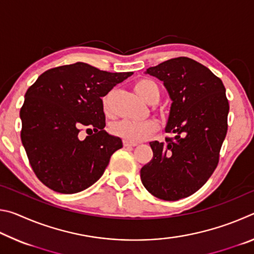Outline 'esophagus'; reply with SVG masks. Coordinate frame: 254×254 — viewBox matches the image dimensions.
I'll return each mask as SVG.
<instances>
[{
	"instance_id": "34e87169",
	"label": "esophagus",
	"mask_w": 254,
	"mask_h": 254,
	"mask_svg": "<svg viewBox=\"0 0 254 254\" xmlns=\"http://www.w3.org/2000/svg\"><path fill=\"white\" fill-rule=\"evenodd\" d=\"M123 145H124V147H127V148H128V147H135L136 143L128 142V141H126V140H124V141H123Z\"/></svg>"
}]
</instances>
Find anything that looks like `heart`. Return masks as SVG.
<instances>
[{
    "mask_svg": "<svg viewBox=\"0 0 254 254\" xmlns=\"http://www.w3.org/2000/svg\"><path fill=\"white\" fill-rule=\"evenodd\" d=\"M134 91L142 100L147 102L153 94H159V89L153 81L149 79H140L134 84ZM106 107L107 101H104ZM112 133L128 142H140L145 140L154 132L159 130V123L156 120H144V121H132V120H121L113 123L111 127Z\"/></svg>",
    "mask_w": 254,
    "mask_h": 254,
    "instance_id": "obj_1",
    "label": "heart"
}]
</instances>
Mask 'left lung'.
Returning a JSON list of instances; mask_svg holds the SVG:
<instances>
[{
    "mask_svg": "<svg viewBox=\"0 0 254 254\" xmlns=\"http://www.w3.org/2000/svg\"><path fill=\"white\" fill-rule=\"evenodd\" d=\"M145 72L162 80L173 100L166 131L175 136L150 142L153 158L141 168V182L157 198L178 200L198 190L216 169L229 101L222 80L194 59L173 58Z\"/></svg>",
    "mask_w": 254,
    "mask_h": 254,
    "instance_id": "obj_1",
    "label": "left lung"
}]
</instances>
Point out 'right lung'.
Masks as SVG:
<instances>
[{
    "label": "right lung",
    "mask_w": 254,
    "mask_h": 254,
    "mask_svg": "<svg viewBox=\"0 0 254 254\" xmlns=\"http://www.w3.org/2000/svg\"><path fill=\"white\" fill-rule=\"evenodd\" d=\"M133 72H109L88 64L59 66L30 86L20 118L21 141L38 179L62 194L92 186L122 140L105 127L102 97ZM89 135L81 139L79 133Z\"/></svg>",
    "instance_id": "1"
}]
</instances>
